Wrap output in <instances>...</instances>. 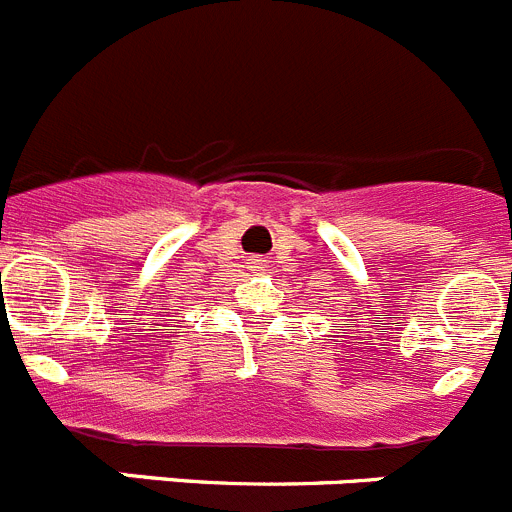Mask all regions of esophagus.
I'll list each match as a JSON object with an SVG mask.
<instances>
[{"label":"esophagus","instance_id":"34e87169","mask_svg":"<svg viewBox=\"0 0 512 512\" xmlns=\"http://www.w3.org/2000/svg\"><path fill=\"white\" fill-rule=\"evenodd\" d=\"M262 262L265 260H252V267H262Z\"/></svg>","mask_w":512,"mask_h":512}]
</instances>
